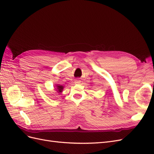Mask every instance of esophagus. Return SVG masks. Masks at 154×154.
<instances>
[{"mask_svg": "<svg viewBox=\"0 0 154 154\" xmlns=\"http://www.w3.org/2000/svg\"><path fill=\"white\" fill-rule=\"evenodd\" d=\"M80 83V80H76L75 81V83H77V84H78V83Z\"/></svg>", "mask_w": 154, "mask_h": 154, "instance_id": "1", "label": "esophagus"}]
</instances>
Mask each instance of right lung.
Segmentation results:
<instances>
[{
    "mask_svg": "<svg viewBox=\"0 0 154 154\" xmlns=\"http://www.w3.org/2000/svg\"><path fill=\"white\" fill-rule=\"evenodd\" d=\"M55 89L56 91H57L58 93H59V94H61V93L62 92L63 90V86L62 85H60V84H57L55 85Z\"/></svg>",
    "mask_w": 154,
    "mask_h": 154,
    "instance_id": "1",
    "label": "right lung"
}]
</instances>
